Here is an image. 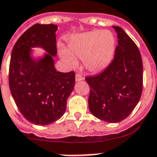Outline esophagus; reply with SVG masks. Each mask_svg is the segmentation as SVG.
<instances>
[{
    "label": "esophagus",
    "mask_w": 157,
    "mask_h": 157,
    "mask_svg": "<svg viewBox=\"0 0 157 157\" xmlns=\"http://www.w3.org/2000/svg\"><path fill=\"white\" fill-rule=\"evenodd\" d=\"M82 79H83V78H82V77L81 75H79V74H76V75H75L76 82L82 81Z\"/></svg>",
    "instance_id": "obj_1"
}]
</instances>
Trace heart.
Here are the masks:
<instances>
[{
	"label": "heart",
	"mask_w": 157,
	"mask_h": 157,
	"mask_svg": "<svg viewBox=\"0 0 157 157\" xmlns=\"http://www.w3.org/2000/svg\"><path fill=\"white\" fill-rule=\"evenodd\" d=\"M116 39L110 30H94L74 36L68 45L69 52L62 50L61 57L70 67H75V57L82 58L84 67L92 73L107 68L115 55Z\"/></svg>",
	"instance_id": "obj_1"
}]
</instances>
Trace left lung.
Wrapping results in <instances>:
<instances>
[{
	"instance_id": "obj_1",
	"label": "left lung",
	"mask_w": 157,
	"mask_h": 157,
	"mask_svg": "<svg viewBox=\"0 0 157 157\" xmlns=\"http://www.w3.org/2000/svg\"><path fill=\"white\" fill-rule=\"evenodd\" d=\"M117 33L114 60L101 74L86 77L90 86L88 99L93 116L108 123L126 119L139 103L143 87V63L140 50L122 28Z\"/></svg>"
}]
</instances>
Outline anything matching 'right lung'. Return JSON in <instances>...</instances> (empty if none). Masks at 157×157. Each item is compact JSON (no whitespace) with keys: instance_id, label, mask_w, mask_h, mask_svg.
<instances>
[{"instance_id":"add662e5","label":"right lung","mask_w":157,"mask_h":157,"mask_svg":"<svg viewBox=\"0 0 157 157\" xmlns=\"http://www.w3.org/2000/svg\"><path fill=\"white\" fill-rule=\"evenodd\" d=\"M57 29L56 25H34L18 38L12 51V96L22 116L36 125H48L64 115L75 84L74 71L62 73L54 67ZM33 48L46 52L34 57Z\"/></svg>"}]
</instances>
